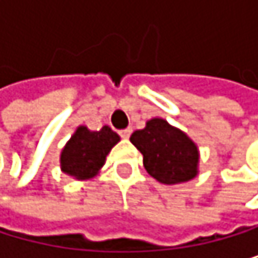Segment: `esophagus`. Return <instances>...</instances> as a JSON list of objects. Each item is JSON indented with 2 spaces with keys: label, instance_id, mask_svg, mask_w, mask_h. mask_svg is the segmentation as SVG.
Masks as SVG:
<instances>
[{
  "label": "esophagus",
  "instance_id": "obj_1",
  "mask_svg": "<svg viewBox=\"0 0 258 258\" xmlns=\"http://www.w3.org/2000/svg\"><path fill=\"white\" fill-rule=\"evenodd\" d=\"M119 135H120V138L128 139V138H130V135H132V128H123V130L119 132Z\"/></svg>",
  "mask_w": 258,
  "mask_h": 258
}]
</instances>
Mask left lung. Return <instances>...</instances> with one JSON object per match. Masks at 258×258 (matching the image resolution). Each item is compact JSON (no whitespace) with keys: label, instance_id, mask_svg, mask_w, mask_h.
I'll list each match as a JSON object with an SVG mask.
<instances>
[{"label":"left lung","instance_id":"left-lung-1","mask_svg":"<svg viewBox=\"0 0 258 258\" xmlns=\"http://www.w3.org/2000/svg\"><path fill=\"white\" fill-rule=\"evenodd\" d=\"M130 141L142 153L148 175L159 182L178 184L197 176V145L167 120H148L145 128L130 136Z\"/></svg>","mask_w":258,"mask_h":258}]
</instances>
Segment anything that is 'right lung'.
Returning a JSON list of instances; mask_svg holds the SVG:
<instances>
[{
	"instance_id": "obj_1",
	"label": "right lung",
	"mask_w": 258,
	"mask_h": 258,
	"mask_svg": "<svg viewBox=\"0 0 258 258\" xmlns=\"http://www.w3.org/2000/svg\"><path fill=\"white\" fill-rule=\"evenodd\" d=\"M117 142L119 136L110 126H103L99 132H90L86 126H79L61 152V170L77 179L94 176Z\"/></svg>"
}]
</instances>
